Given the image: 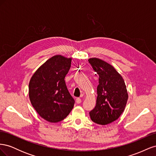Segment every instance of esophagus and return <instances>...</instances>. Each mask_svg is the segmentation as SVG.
I'll return each instance as SVG.
<instances>
[{"instance_id": "1", "label": "esophagus", "mask_w": 156, "mask_h": 156, "mask_svg": "<svg viewBox=\"0 0 156 156\" xmlns=\"http://www.w3.org/2000/svg\"><path fill=\"white\" fill-rule=\"evenodd\" d=\"M76 102H77V103H78V104H79V103H81V99L79 98H77L76 99Z\"/></svg>"}]
</instances>
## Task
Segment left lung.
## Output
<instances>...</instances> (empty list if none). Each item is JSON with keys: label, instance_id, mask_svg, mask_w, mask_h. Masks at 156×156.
Segmentation results:
<instances>
[{"label": "left lung", "instance_id": "obj_1", "mask_svg": "<svg viewBox=\"0 0 156 156\" xmlns=\"http://www.w3.org/2000/svg\"><path fill=\"white\" fill-rule=\"evenodd\" d=\"M88 62L99 75L96 105L90 111V116L95 123L107 125L116 120L124 112L128 99L126 86L111 64L96 58H90Z\"/></svg>", "mask_w": 156, "mask_h": 156}]
</instances>
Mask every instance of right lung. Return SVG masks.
Listing matches in <instances>:
<instances>
[{
	"label": "right lung",
	"instance_id": "obj_1",
	"mask_svg": "<svg viewBox=\"0 0 156 156\" xmlns=\"http://www.w3.org/2000/svg\"><path fill=\"white\" fill-rule=\"evenodd\" d=\"M71 62L72 58L55 55L36 70L30 81L29 94L32 105L48 122L62 121L73 107L75 100L64 80Z\"/></svg>",
	"mask_w": 156,
	"mask_h": 156
}]
</instances>
